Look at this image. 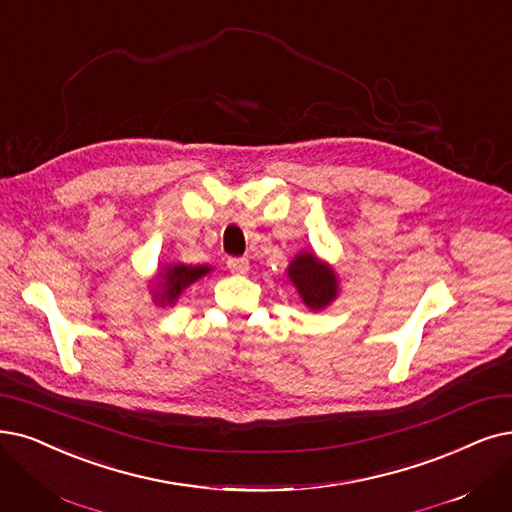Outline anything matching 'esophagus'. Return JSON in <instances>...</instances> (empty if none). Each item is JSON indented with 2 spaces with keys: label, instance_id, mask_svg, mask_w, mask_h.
Wrapping results in <instances>:
<instances>
[{
  "label": "esophagus",
  "instance_id": "esophagus-1",
  "mask_svg": "<svg viewBox=\"0 0 512 512\" xmlns=\"http://www.w3.org/2000/svg\"><path fill=\"white\" fill-rule=\"evenodd\" d=\"M227 267L235 275H245L250 271V262H248V258H229Z\"/></svg>",
  "mask_w": 512,
  "mask_h": 512
}]
</instances>
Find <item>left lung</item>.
I'll use <instances>...</instances> for the list:
<instances>
[{
    "label": "left lung",
    "instance_id": "1",
    "mask_svg": "<svg viewBox=\"0 0 512 512\" xmlns=\"http://www.w3.org/2000/svg\"><path fill=\"white\" fill-rule=\"evenodd\" d=\"M288 275L298 288L304 304L315 311L323 309L325 304H330L336 298V275L313 254L296 256V260H292L290 264Z\"/></svg>",
    "mask_w": 512,
    "mask_h": 512
}]
</instances>
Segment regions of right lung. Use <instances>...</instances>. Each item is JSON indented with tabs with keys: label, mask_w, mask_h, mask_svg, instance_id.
I'll use <instances>...</instances> for the list:
<instances>
[{
	"label": "right lung",
	"mask_w": 512,
	"mask_h": 512,
	"mask_svg": "<svg viewBox=\"0 0 512 512\" xmlns=\"http://www.w3.org/2000/svg\"><path fill=\"white\" fill-rule=\"evenodd\" d=\"M206 273H210V267H187V264H174L166 273L159 275V300L163 304L174 302L180 292L189 288L191 283H195L199 277H203Z\"/></svg>",
	"instance_id": "obj_1"
}]
</instances>
